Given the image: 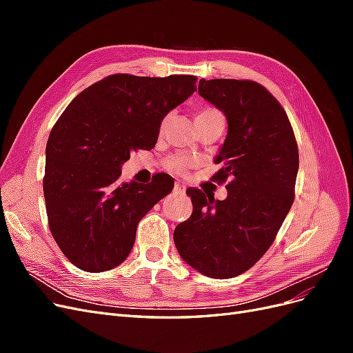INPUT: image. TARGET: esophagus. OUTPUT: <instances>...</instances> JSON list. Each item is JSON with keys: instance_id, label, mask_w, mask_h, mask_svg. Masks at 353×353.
<instances>
[{"instance_id": "obj_1", "label": "esophagus", "mask_w": 353, "mask_h": 353, "mask_svg": "<svg viewBox=\"0 0 353 353\" xmlns=\"http://www.w3.org/2000/svg\"><path fill=\"white\" fill-rule=\"evenodd\" d=\"M185 190H187L185 185H184L183 183H179V181H176L175 185H174V191H175V193H176V194H184Z\"/></svg>"}]
</instances>
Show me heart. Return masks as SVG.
<instances>
[{
  "mask_svg": "<svg viewBox=\"0 0 353 353\" xmlns=\"http://www.w3.org/2000/svg\"><path fill=\"white\" fill-rule=\"evenodd\" d=\"M213 116H222V113L216 109H213V108H205V109H201V110L197 112L196 121L208 119V117H213ZM191 165H193V159H191L187 154H176V156H172V157H169L166 160V168L169 170H172V172H176V174L185 172V170Z\"/></svg>",
  "mask_w": 353,
  "mask_h": 353,
  "instance_id": "heart-1",
  "label": "heart"
}]
</instances>
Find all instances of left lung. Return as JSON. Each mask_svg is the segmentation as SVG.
<instances>
[{
    "instance_id": "1",
    "label": "left lung",
    "mask_w": 353,
    "mask_h": 353,
    "mask_svg": "<svg viewBox=\"0 0 353 353\" xmlns=\"http://www.w3.org/2000/svg\"><path fill=\"white\" fill-rule=\"evenodd\" d=\"M199 94L228 121L212 176L227 184L225 200L188 188L191 216L176 225V250L210 279L240 275L274 243L294 200L299 150L290 121L274 95L253 81L200 79Z\"/></svg>"
}]
</instances>
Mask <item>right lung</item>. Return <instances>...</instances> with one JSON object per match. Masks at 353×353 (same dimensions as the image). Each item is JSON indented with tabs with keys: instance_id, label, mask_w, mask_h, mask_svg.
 Listing matches in <instances>:
<instances>
[{
	"instance_id": "right-lung-1",
	"label": "right lung",
	"mask_w": 353,
	"mask_h": 353,
	"mask_svg": "<svg viewBox=\"0 0 353 353\" xmlns=\"http://www.w3.org/2000/svg\"><path fill=\"white\" fill-rule=\"evenodd\" d=\"M196 81L191 74H110L77 95L52 126L42 184L48 227L79 270L121 265L138 222L172 191L166 174L145 185L117 179L132 152L156 145L163 117L196 91Z\"/></svg>"
}]
</instances>
